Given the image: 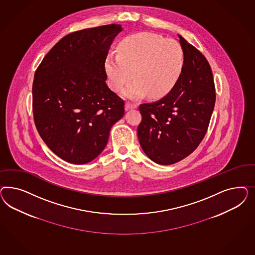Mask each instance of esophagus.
I'll return each mask as SVG.
<instances>
[{
	"mask_svg": "<svg viewBox=\"0 0 255 255\" xmlns=\"http://www.w3.org/2000/svg\"><path fill=\"white\" fill-rule=\"evenodd\" d=\"M137 108V105H136V104H134V103H130V102L126 103V106H125L126 110H129V109H132V108Z\"/></svg>",
	"mask_w": 255,
	"mask_h": 255,
	"instance_id": "1",
	"label": "esophagus"
}]
</instances>
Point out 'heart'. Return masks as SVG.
I'll return each instance as SVG.
<instances>
[{
	"label": "heart",
	"instance_id": "heart-1",
	"mask_svg": "<svg viewBox=\"0 0 255 255\" xmlns=\"http://www.w3.org/2000/svg\"><path fill=\"white\" fill-rule=\"evenodd\" d=\"M184 66L182 46L174 39L154 33L142 32L124 39L119 54H109L106 71L109 85L115 92L124 89L130 99H138L148 93L151 98H161L172 91Z\"/></svg>",
	"mask_w": 255,
	"mask_h": 255
}]
</instances>
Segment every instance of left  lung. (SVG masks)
Returning <instances> with one entry per match:
<instances>
[{
  "mask_svg": "<svg viewBox=\"0 0 255 255\" xmlns=\"http://www.w3.org/2000/svg\"><path fill=\"white\" fill-rule=\"evenodd\" d=\"M178 37L184 66L177 84L162 99L139 106L140 146L150 160L162 165L183 160L199 146L216 100L208 60L181 35Z\"/></svg>",
  "mask_w": 255,
  "mask_h": 255,
  "instance_id": "1",
  "label": "left lung"
}]
</instances>
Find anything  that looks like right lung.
Returning a JSON list of instances; mask_svg holds the SVG:
<instances>
[{
    "mask_svg": "<svg viewBox=\"0 0 255 255\" xmlns=\"http://www.w3.org/2000/svg\"><path fill=\"white\" fill-rule=\"evenodd\" d=\"M122 26L109 24L65 35L39 64L32 83L33 120L41 138L62 160L92 162L124 115V101L108 88L105 62Z\"/></svg>",
    "mask_w": 255,
    "mask_h": 255,
    "instance_id": "obj_1",
    "label": "right lung"
}]
</instances>
